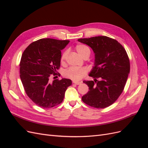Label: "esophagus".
Segmentation results:
<instances>
[{"label":"esophagus","mask_w":148,"mask_h":148,"mask_svg":"<svg viewBox=\"0 0 148 148\" xmlns=\"http://www.w3.org/2000/svg\"><path fill=\"white\" fill-rule=\"evenodd\" d=\"M73 83H74V84H77V85H79V84H81L82 83H81V82H79L73 81Z\"/></svg>","instance_id":"esophagus-1"}]
</instances>
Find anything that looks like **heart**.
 Listing matches in <instances>:
<instances>
[{"label": "heart", "instance_id": "1", "mask_svg": "<svg viewBox=\"0 0 148 148\" xmlns=\"http://www.w3.org/2000/svg\"><path fill=\"white\" fill-rule=\"evenodd\" d=\"M75 50L83 58L89 56L91 53V50L87 46L84 44H77L75 47ZM67 56V52L64 51L62 52L60 56L61 64H64L65 62L66 57ZM87 73V70L86 68H78V67L71 66L69 69L64 71V75L67 78H70L74 81H78L81 79Z\"/></svg>", "mask_w": 148, "mask_h": 148}]
</instances>
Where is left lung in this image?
<instances>
[{
	"instance_id": "1",
	"label": "left lung",
	"mask_w": 148,
	"mask_h": 148,
	"mask_svg": "<svg viewBox=\"0 0 148 148\" xmlns=\"http://www.w3.org/2000/svg\"><path fill=\"white\" fill-rule=\"evenodd\" d=\"M78 41L87 44L95 53V66L89 75L95 81H83L89 91L82 101L97 109L109 107L117 101L126 84L130 70L127 53L117 40L105 36Z\"/></svg>"
}]
</instances>
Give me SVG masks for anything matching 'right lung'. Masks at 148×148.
<instances>
[{
	"label": "right lung",
	"instance_id": "1",
	"mask_svg": "<svg viewBox=\"0 0 148 148\" xmlns=\"http://www.w3.org/2000/svg\"><path fill=\"white\" fill-rule=\"evenodd\" d=\"M70 41L45 38L30 44L21 56L20 78L25 91L34 104L44 109L60 104L71 80L53 79L60 73L61 50Z\"/></svg>",
	"mask_w": 148,
	"mask_h": 148
}]
</instances>
